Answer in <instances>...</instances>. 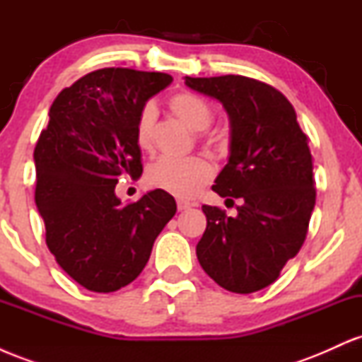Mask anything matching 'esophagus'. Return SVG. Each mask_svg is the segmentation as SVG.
I'll use <instances>...</instances> for the list:
<instances>
[{
  "instance_id": "esophagus-1",
  "label": "esophagus",
  "mask_w": 362,
  "mask_h": 362,
  "mask_svg": "<svg viewBox=\"0 0 362 362\" xmlns=\"http://www.w3.org/2000/svg\"><path fill=\"white\" fill-rule=\"evenodd\" d=\"M190 206H192V202L185 201V199H177V207H178V211H185V209H189Z\"/></svg>"
}]
</instances>
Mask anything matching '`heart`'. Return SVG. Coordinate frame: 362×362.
I'll list each match as a JSON object with an SVG mask.
<instances>
[{"mask_svg": "<svg viewBox=\"0 0 362 362\" xmlns=\"http://www.w3.org/2000/svg\"><path fill=\"white\" fill-rule=\"evenodd\" d=\"M168 107L178 119L194 131H204L213 122V109L204 98L189 91L173 95L168 100ZM156 109L148 103L141 109L136 122V144L149 151L153 146V134H155ZM213 143V139L209 141ZM213 175V168L204 158L190 156L184 160L175 158H161L148 168L146 180L155 189L177 195V197H192L209 182Z\"/></svg>", "mask_w": 362, "mask_h": 362, "instance_id": "1", "label": "heart"}]
</instances>
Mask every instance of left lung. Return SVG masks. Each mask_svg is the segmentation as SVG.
Segmentation results:
<instances>
[{
    "mask_svg": "<svg viewBox=\"0 0 362 362\" xmlns=\"http://www.w3.org/2000/svg\"><path fill=\"white\" fill-rule=\"evenodd\" d=\"M185 85L226 110L230 156L213 190L242 202L235 218L202 206L199 264L221 288L255 293L279 277L306 238L317 197L308 138L288 98L265 83L226 74L185 76Z\"/></svg>",
    "mask_w": 362,
    "mask_h": 362,
    "instance_id": "left-lung-1",
    "label": "left lung"
}]
</instances>
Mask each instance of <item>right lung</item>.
Instances as JSON below:
<instances>
[{"mask_svg": "<svg viewBox=\"0 0 362 362\" xmlns=\"http://www.w3.org/2000/svg\"><path fill=\"white\" fill-rule=\"evenodd\" d=\"M172 81L165 73L98 69L62 90L49 110L34 151L35 204L49 250L88 291L112 293L134 281L177 213L161 189L132 204L115 195L120 177L143 173L139 112Z\"/></svg>", "mask_w": 362, "mask_h": 362, "instance_id": "1", "label": "right lung"}]
</instances>
